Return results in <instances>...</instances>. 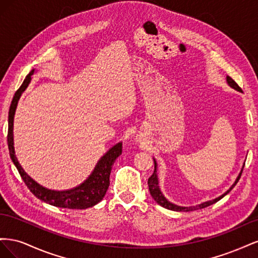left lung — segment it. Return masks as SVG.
Returning a JSON list of instances; mask_svg holds the SVG:
<instances>
[{"label":"left lung","mask_w":258,"mask_h":258,"mask_svg":"<svg viewBox=\"0 0 258 258\" xmlns=\"http://www.w3.org/2000/svg\"><path fill=\"white\" fill-rule=\"evenodd\" d=\"M226 82H227L229 87H231L232 89H235V90L241 92V88L237 85V83L231 79V77H229V76L226 77ZM154 163H155L154 173L152 174V176H151L150 178H148V181H147L148 189H150V192H151V195H152V197L154 198V200H155L156 202H157V204H158L159 206H161V207H163V208H166V209H168V210L176 211V212H189V211H195V210L204 209V208H207V207H209V206H211V205L215 204V202H217L218 200H221L223 197H225L226 195H227V194L233 188V187L236 186V184L238 183L239 178H240V176H241V174H242V171H243V168H244V165H243V167H242V169H241V171H240L239 175H238L237 178H236L235 183H233V184L229 187V189H227L223 195H221L220 197H217V198L212 199V200H209V201H205V202H202V204H200V205L189 206V207H182V206H177V205L172 204V202L169 201L165 196H163V194L161 192L160 187H159V179H158V175H157V161L155 160V158H154Z\"/></svg>","instance_id":"1"}]
</instances>
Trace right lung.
<instances>
[{
    "label": "right lung",
    "mask_w": 258,
    "mask_h": 258,
    "mask_svg": "<svg viewBox=\"0 0 258 258\" xmlns=\"http://www.w3.org/2000/svg\"><path fill=\"white\" fill-rule=\"evenodd\" d=\"M35 72L33 69L31 71L26 80L23 81L20 88L15 93L13 98L12 104L10 107L9 113V135H7V143H9V150L11 158L16 166L20 176L22 177L23 182L26 183L28 188L31 190L35 197L40 200L49 204L51 206L64 209H87L96 206L97 204L103 199L105 196L106 190L110 186V174L112 171V167L115 160L119 155H121L122 144L118 142L112 146L102 157L100 158L95 169L91 174L85 179V181L79 186L74 187L71 189L67 190H53L46 188V187L38 184L36 181L31 177L19 163L16 154H15L14 147V117L16 112L18 101L22 95V92L27 89L31 82V76Z\"/></svg>",
    "instance_id": "1"
}]
</instances>
